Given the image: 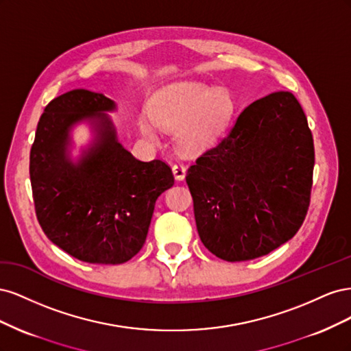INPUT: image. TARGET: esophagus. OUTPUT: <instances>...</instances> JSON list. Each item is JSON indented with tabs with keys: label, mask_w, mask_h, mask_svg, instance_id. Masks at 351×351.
Wrapping results in <instances>:
<instances>
[{
	"label": "esophagus",
	"mask_w": 351,
	"mask_h": 351,
	"mask_svg": "<svg viewBox=\"0 0 351 351\" xmlns=\"http://www.w3.org/2000/svg\"><path fill=\"white\" fill-rule=\"evenodd\" d=\"M173 174L177 180H183L186 177V167L182 162H177L173 165Z\"/></svg>",
	"instance_id": "1"
}]
</instances>
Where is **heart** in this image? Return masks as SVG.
Masks as SVG:
<instances>
[{
    "mask_svg": "<svg viewBox=\"0 0 351 351\" xmlns=\"http://www.w3.org/2000/svg\"><path fill=\"white\" fill-rule=\"evenodd\" d=\"M234 98L228 89L210 88L199 83L171 84L155 95L151 117L164 127H178V141L186 149H196L212 142L224 129L234 112ZM141 130L149 139H156L154 123L142 120Z\"/></svg>",
    "mask_w": 351,
    "mask_h": 351,
    "instance_id": "1",
    "label": "heart"
}]
</instances>
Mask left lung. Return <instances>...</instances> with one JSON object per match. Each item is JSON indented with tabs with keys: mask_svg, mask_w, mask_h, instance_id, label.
Wrapping results in <instances>:
<instances>
[{
	"mask_svg": "<svg viewBox=\"0 0 351 351\" xmlns=\"http://www.w3.org/2000/svg\"><path fill=\"white\" fill-rule=\"evenodd\" d=\"M313 165L312 132L294 95L274 92L252 102L187 169L205 247L240 262L294 237L309 209Z\"/></svg>",
	"mask_w": 351,
	"mask_h": 351,
	"instance_id": "left-lung-1",
	"label": "left lung"
}]
</instances>
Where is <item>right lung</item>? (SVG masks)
Returning <instances> with one entry per match:
<instances>
[{"label": "right lung", "instance_id": "right-lung-1", "mask_svg": "<svg viewBox=\"0 0 351 351\" xmlns=\"http://www.w3.org/2000/svg\"><path fill=\"white\" fill-rule=\"evenodd\" d=\"M102 93L74 89L52 99L40 115L30 149V184L45 236L70 256L117 265L139 253L158 196L174 184L162 159L145 162L117 142ZM97 118L100 141L79 165L65 156L68 130Z\"/></svg>", "mask_w": 351, "mask_h": 351}]
</instances>
